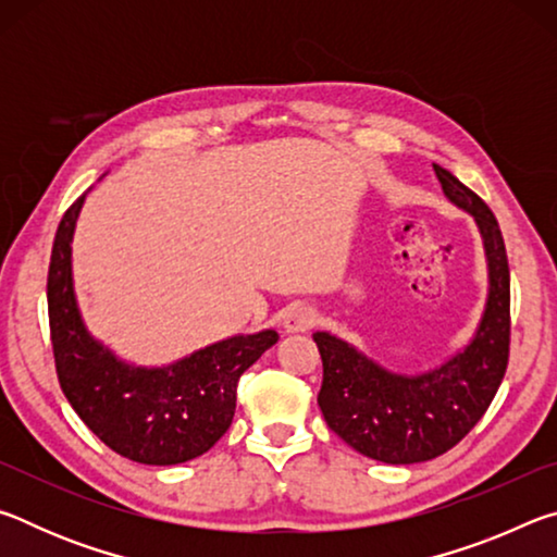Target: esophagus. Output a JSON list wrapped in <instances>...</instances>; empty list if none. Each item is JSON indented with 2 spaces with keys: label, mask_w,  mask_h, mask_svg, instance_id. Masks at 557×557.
Returning a JSON list of instances; mask_svg holds the SVG:
<instances>
[{
  "label": "esophagus",
  "mask_w": 557,
  "mask_h": 557,
  "mask_svg": "<svg viewBox=\"0 0 557 557\" xmlns=\"http://www.w3.org/2000/svg\"><path fill=\"white\" fill-rule=\"evenodd\" d=\"M317 322V312L309 305H292L285 312V329L289 334L309 332Z\"/></svg>",
  "instance_id": "1"
}]
</instances>
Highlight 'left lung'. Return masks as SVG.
<instances>
[{
  "instance_id": "1",
  "label": "left lung",
  "mask_w": 557,
  "mask_h": 557,
  "mask_svg": "<svg viewBox=\"0 0 557 557\" xmlns=\"http://www.w3.org/2000/svg\"><path fill=\"white\" fill-rule=\"evenodd\" d=\"M432 166L447 199L474 215L484 238L488 299L476 336L440 369L398 375L342 338L314 334L324 369L317 403L326 425L346 445L385 465L435 459L465 440L492 405L511 346V272L496 215L455 174Z\"/></svg>"
}]
</instances>
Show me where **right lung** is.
I'll use <instances>...</instances> for the list:
<instances>
[{"mask_svg": "<svg viewBox=\"0 0 557 557\" xmlns=\"http://www.w3.org/2000/svg\"><path fill=\"white\" fill-rule=\"evenodd\" d=\"M86 196L63 213L49 265L55 373L71 408L100 442L139 465H182L231 428L240 375L277 344V332L233 336L166 369H135L92 338L75 307L71 240Z\"/></svg>", "mask_w": 557, "mask_h": 557, "instance_id": "obj_1", "label": "right lung"}]
</instances>
